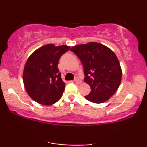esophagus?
Listing matches in <instances>:
<instances>
[{"mask_svg":"<svg viewBox=\"0 0 147 147\" xmlns=\"http://www.w3.org/2000/svg\"><path fill=\"white\" fill-rule=\"evenodd\" d=\"M75 82L76 84H81L82 83V81L80 80V79H79L78 77H76V78L75 79Z\"/></svg>","mask_w":147,"mask_h":147,"instance_id":"obj_1","label":"esophagus"}]
</instances>
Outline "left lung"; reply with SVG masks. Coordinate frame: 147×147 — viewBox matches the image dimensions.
Listing matches in <instances>:
<instances>
[{
  "label": "left lung",
  "instance_id": "obj_1",
  "mask_svg": "<svg viewBox=\"0 0 147 147\" xmlns=\"http://www.w3.org/2000/svg\"><path fill=\"white\" fill-rule=\"evenodd\" d=\"M70 50L80 59L84 66V82L90 86V92L85 98L95 104L109 100L122 81V68L115 54L97 42L75 45Z\"/></svg>",
  "mask_w": 147,
  "mask_h": 147
}]
</instances>
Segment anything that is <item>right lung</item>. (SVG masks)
I'll list each match as a JSON object with an SVG mask.
<instances>
[{"instance_id": "obj_1", "label": "right lung", "mask_w": 147, "mask_h": 147, "mask_svg": "<svg viewBox=\"0 0 147 147\" xmlns=\"http://www.w3.org/2000/svg\"><path fill=\"white\" fill-rule=\"evenodd\" d=\"M70 46L52 43L34 51L25 63L23 74L24 86L28 95L42 105L50 106L62 97L65 83L58 70L61 56Z\"/></svg>"}]
</instances>
